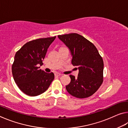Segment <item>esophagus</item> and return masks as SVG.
Instances as JSON below:
<instances>
[{
	"label": "esophagus",
	"mask_w": 128,
	"mask_h": 128,
	"mask_svg": "<svg viewBox=\"0 0 128 128\" xmlns=\"http://www.w3.org/2000/svg\"><path fill=\"white\" fill-rule=\"evenodd\" d=\"M62 74H60V73H55V76L56 77H58V76H62Z\"/></svg>",
	"instance_id": "1"
}]
</instances>
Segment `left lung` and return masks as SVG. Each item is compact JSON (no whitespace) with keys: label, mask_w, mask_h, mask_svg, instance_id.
<instances>
[{"label":"left lung","mask_w":128,"mask_h":128,"mask_svg":"<svg viewBox=\"0 0 128 128\" xmlns=\"http://www.w3.org/2000/svg\"><path fill=\"white\" fill-rule=\"evenodd\" d=\"M69 48L72 64L78 69L77 78L70 75V82L66 86L67 92L78 98L90 96L103 82V59L92 42L77 33L58 36Z\"/></svg>","instance_id":"1"}]
</instances>
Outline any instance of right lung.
<instances>
[{"label": "right lung", "mask_w": 128, "mask_h": 128, "mask_svg": "<svg viewBox=\"0 0 128 128\" xmlns=\"http://www.w3.org/2000/svg\"><path fill=\"white\" fill-rule=\"evenodd\" d=\"M55 36L40 38L25 44L15 54L12 72L19 88L29 96L40 95L47 90L54 74L38 69L42 66L47 49Z\"/></svg>", "instance_id": "obj_1"}]
</instances>
